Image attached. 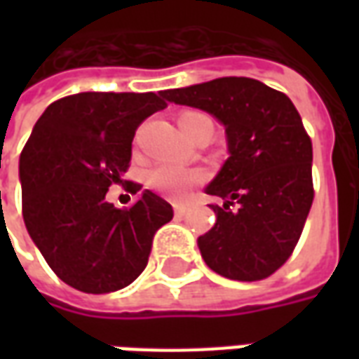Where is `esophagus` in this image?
I'll list each match as a JSON object with an SVG mask.
<instances>
[{
	"label": "esophagus",
	"mask_w": 359,
	"mask_h": 359,
	"mask_svg": "<svg viewBox=\"0 0 359 359\" xmlns=\"http://www.w3.org/2000/svg\"><path fill=\"white\" fill-rule=\"evenodd\" d=\"M172 208H175V215H179V217H182L187 213V205L184 203H175Z\"/></svg>",
	"instance_id": "esophagus-1"
}]
</instances>
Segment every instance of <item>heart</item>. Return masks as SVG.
I'll return each mask as SVG.
<instances>
[{
    "label": "heart",
    "instance_id": "1",
    "mask_svg": "<svg viewBox=\"0 0 359 359\" xmlns=\"http://www.w3.org/2000/svg\"><path fill=\"white\" fill-rule=\"evenodd\" d=\"M202 121L211 123V118L202 113L188 111V113L180 115L179 126H190L202 123ZM203 179H205V172L200 169H184V167L172 163H159L146 172V184L167 198H182L194 184L203 182Z\"/></svg>",
    "mask_w": 359,
    "mask_h": 359
}]
</instances>
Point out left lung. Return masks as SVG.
Wrapping results in <instances>:
<instances>
[{
    "instance_id": "8db88e82",
    "label": "left lung",
    "mask_w": 359,
    "mask_h": 359,
    "mask_svg": "<svg viewBox=\"0 0 359 359\" xmlns=\"http://www.w3.org/2000/svg\"><path fill=\"white\" fill-rule=\"evenodd\" d=\"M225 125L229 159L205 192L215 225L198 238L210 269L233 280H262L292 256L313 202L311 138L290 97L246 76H223L161 92Z\"/></svg>"
}]
</instances>
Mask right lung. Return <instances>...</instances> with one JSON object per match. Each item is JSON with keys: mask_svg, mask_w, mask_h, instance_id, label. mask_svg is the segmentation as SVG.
Segmentation results:
<instances>
[{"mask_svg": "<svg viewBox=\"0 0 359 359\" xmlns=\"http://www.w3.org/2000/svg\"><path fill=\"white\" fill-rule=\"evenodd\" d=\"M165 107L154 92L67 95L48 105L20 154L28 234L53 273L81 292L130 285L148 265L157 229L172 219L171 203L149 190L123 210L105 198L123 182L136 128Z\"/></svg>", "mask_w": 359, "mask_h": 359, "instance_id": "1", "label": "right lung"}]
</instances>
